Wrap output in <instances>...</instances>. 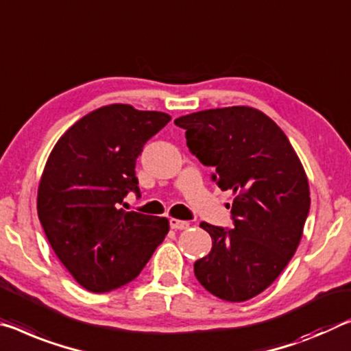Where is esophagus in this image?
Returning <instances> with one entry per match:
<instances>
[{"label":"esophagus","mask_w":351,"mask_h":351,"mask_svg":"<svg viewBox=\"0 0 351 351\" xmlns=\"http://www.w3.org/2000/svg\"><path fill=\"white\" fill-rule=\"evenodd\" d=\"M170 226L173 228V230H187L189 223L184 220H178V219H170Z\"/></svg>","instance_id":"obj_1"}]
</instances>
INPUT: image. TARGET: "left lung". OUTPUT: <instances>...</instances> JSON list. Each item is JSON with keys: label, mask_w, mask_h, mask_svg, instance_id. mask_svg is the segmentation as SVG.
Instances as JSON below:
<instances>
[{"label": "left lung", "mask_w": 351, "mask_h": 351, "mask_svg": "<svg viewBox=\"0 0 351 351\" xmlns=\"http://www.w3.org/2000/svg\"><path fill=\"white\" fill-rule=\"evenodd\" d=\"M175 125L199 162L214 167L217 186L234 195L230 231L199 223L213 250L193 271L213 295L247 302L280 276L302 241L311 206L302 160L281 128L250 106L199 110Z\"/></svg>", "instance_id": "left-lung-1"}]
</instances>
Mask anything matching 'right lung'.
<instances>
[{
	"label": "right lung",
	"instance_id": "obj_1",
	"mask_svg": "<svg viewBox=\"0 0 351 351\" xmlns=\"http://www.w3.org/2000/svg\"><path fill=\"white\" fill-rule=\"evenodd\" d=\"M171 117L109 104L66 130L43 169L37 214L70 275L95 293L134 280L170 230L169 219L119 209L138 193L136 159Z\"/></svg>",
	"mask_w": 351,
	"mask_h": 351
}]
</instances>
